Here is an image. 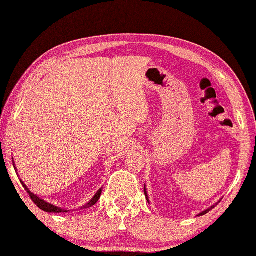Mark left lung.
<instances>
[{
    "mask_svg": "<svg viewBox=\"0 0 256 256\" xmlns=\"http://www.w3.org/2000/svg\"><path fill=\"white\" fill-rule=\"evenodd\" d=\"M144 192H145V196H146V199H148V194H146V189L144 188ZM216 204H214V206H211V208H209V209H206V211H204V212H201V214H200V216H204V214H208V212L210 211V210H212V209H214V206H216Z\"/></svg>",
    "mask_w": 256,
    "mask_h": 256,
    "instance_id": "obj_1",
    "label": "left lung"
}]
</instances>
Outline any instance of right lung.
Returning <instances> with one entry per match:
<instances>
[{
	"label": "right lung",
	"instance_id": "obj_1",
	"mask_svg": "<svg viewBox=\"0 0 256 256\" xmlns=\"http://www.w3.org/2000/svg\"><path fill=\"white\" fill-rule=\"evenodd\" d=\"M20 182H22V184H23V187H24V189L27 192V194H30V199L32 200V202H34V204L38 206V208L42 209V211H46V212H55V214H59V212H66V211H67V210H62V209H60V208H58V206H52V204H47L46 201L40 199V198L37 197V196H35L34 194H32V192H30L28 188H27V187L25 186V184H24L23 182L20 180ZM101 192H102V189H99V192H98L96 194L94 197L90 200V202L86 204L84 206H82V208H81V209H86V208H90V206H94V204L98 202V200L100 199Z\"/></svg>",
	"mask_w": 256,
	"mask_h": 256
}]
</instances>
